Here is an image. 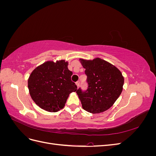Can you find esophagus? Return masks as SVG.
<instances>
[{
	"mask_svg": "<svg viewBox=\"0 0 156 156\" xmlns=\"http://www.w3.org/2000/svg\"><path fill=\"white\" fill-rule=\"evenodd\" d=\"M79 84H80V81H78L76 82V85H77V87H79Z\"/></svg>",
	"mask_w": 156,
	"mask_h": 156,
	"instance_id": "1",
	"label": "esophagus"
}]
</instances>
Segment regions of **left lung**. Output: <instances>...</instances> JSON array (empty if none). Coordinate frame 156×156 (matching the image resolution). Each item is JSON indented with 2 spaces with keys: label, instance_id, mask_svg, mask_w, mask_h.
<instances>
[{
  "label": "left lung",
  "instance_id": "8db88e82",
  "mask_svg": "<svg viewBox=\"0 0 156 156\" xmlns=\"http://www.w3.org/2000/svg\"><path fill=\"white\" fill-rule=\"evenodd\" d=\"M87 76L88 88H79L77 94L85 111L97 114L108 109L122 93L124 83L120 71L100 58L79 59Z\"/></svg>",
  "mask_w": 156,
  "mask_h": 156
}]
</instances>
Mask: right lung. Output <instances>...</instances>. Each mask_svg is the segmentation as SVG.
Masks as SVG:
<instances>
[{
	"mask_svg": "<svg viewBox=\"0 0 156 156\" xmlns=\"http://www.w3.org/2000/svg\"><path fill=\"white\" fill-rule=\"evenodd\" d=\"M68 62L47 61L32 71L28 80L30 95L37 105L48 112L64 108L70 93L77 91Z\"/></svg>",
	"mask_w": 156,
	"mask_h": 156,
	"instance_id": "1",
	"label": "right lung"
}]
</instances>
